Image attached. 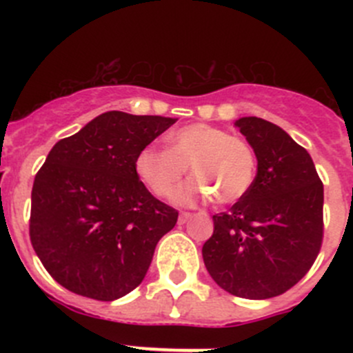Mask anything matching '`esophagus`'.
<instances>
[{
    "label": "esophagus",
    "instance_id": "34e87169",
    "mask_svg": "<svg viewBox=\"0 0 353 353\" xmlns=\"http://www.w3.org/2000/svg\"><path fill=\"white\" fill-rule=\"evenodd\" d=\"M191 216H193V215H191V213H188V212L181 213V215H179V223H181V225H183V223H186L188 220L191 219Z\"/></svg>",
    "mask_w": 353,
    "mask_h": 353
}]
</instances>
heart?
Here are the masks:
<instances>
[{
    "label": "heart",
    "mask_w": 353,
    "mask_h": 353,
    "mask_svg": "<svg viewBox=\"0 0 353 353\" xmlns=\"http://www.w3.org/2000/svg\"><path fill=\"white\" fill-rule=\"evenodd\" d=\"M167 150L143 147L134 159V172L160 198L176 190L190 170L193 181L174 194L177 205L215 196L220 205L244 198L256 179V155L243 138L210 124H190L167 137Z\"/></svg>",
    "instance_id": "b5f03b06"
}]
</instances>
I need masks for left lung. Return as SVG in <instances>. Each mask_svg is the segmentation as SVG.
<instances>
[{
	"instance_id": "8db88e82",
	"label": "left lung",
	"mask_w": 353,
	"mask_h": 353,
	"mask_svg": "<svg viewBox=\"0 0 353 353\" xmlns=\"http://www.w3.org/2000/svg\"><path fill=\"white\" fill-rule=\"evenodd\" d=\"M254 150L252 188L229 212L213 215L201 254L210 276L244 299L292 288L314 263L323 241V183L305 148L261 117L234 123Z\"/></svg>"
}]
</instances>
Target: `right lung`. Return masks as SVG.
<instances>
[{
    "label": "right lung",
    "instance_id": "add662e5",
    "mask_svg": "<svg viewBox=\"0 0 353 353\" xmlns=\"http://www.w3.org/2000/svg\"><path fill=\"white\" fill-rule=\"evenodd\" d=\"M176 121L109 110L49 152L32 188L30 241L59 285L97 301L140 285L177 212L145 188L134 159Z\"/></svg>",
    "mask_w": 353,
    "mask_h": 353
}]
</instances>
